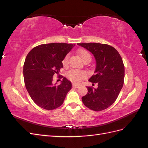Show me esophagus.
<instances>
[{"mask_svg":"<svg viewBox=\"0 0 148 148\" xmlns=\"http://www.w3.org/2000/svg\"><path fill=\"white\" fill-rule=\"evenodd\" d=\"M73 87L78 88L79 87V84H73Z\"/></svg>","mask_w":148,"mask_h":148,"instance_id":"esophagus-1","label":"esophagus"}]
</instances>
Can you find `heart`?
I'll return each mask as SVG.
<instances>
[{
	"label": "heart",
	"mask_w": 148,
	"mask_h": 148,
	"mask_svg": "<svg viewBox=\"0 0 148 148\" xmlns=\"http://www.w3.org/2000/svg\"><path fill=\"white\" fill-rule=\"evenodd\" d=\"M78 55L79 57L81 58V59L83 61H84L86 59H91V56L87 51L84 50V49H81L78 51ZM68 58L69 56L67 55L65 57L63 61H62V64H63L64 65H66L67 64V62H68ZM86 74H85L84 72L82 71H79L77 70H71L69 71L68 73H67V77L68 78L75 83H78L80 80H81L82 78H83Z\"/></svg>",
	"instance_id": "1"
}]
</instances>
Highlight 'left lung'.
<instances>
[{"label": "left lung", "instance_id": "left-lung-1", "mask_svg": "<svg viewBox=\"0 0 148 148\" xmlns=\"http://www.w3.org/2000/svg\"><path fill=\"white\" fill-rule=\"evenodd\" d=\"M91 52L96 60L95 74L89 82L97 83V88L87 87L88 93L82 97L84 106L92 110L108 108L117 99L123 85L125 67L116 49L100 43H78Z\"/></svg>", "mask_w": 148, "mask_h": 148}]
</instances>
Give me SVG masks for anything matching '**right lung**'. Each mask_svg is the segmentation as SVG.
<instances>
[{"instance_id": "right-lung-1", "label": "right lung", "mask_w": 148, "mask_h": 148, "mask_svg": "<svg viewBox=\"0 0 148 148\" xmlns=\"http://www.w3.org/2000/svg\"><path fill=\"white\" fill-rule=\"evenodd\" d=\"M75 46L66 43L41 44L26 56L23 66L25 84L31 98L39 107L53 110L63 104L71 89V83L64 77L61 83L56 85L57 83H52L53 76L59 74L62 61Z\"/></svg>"}]
</instances>
